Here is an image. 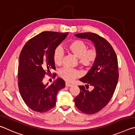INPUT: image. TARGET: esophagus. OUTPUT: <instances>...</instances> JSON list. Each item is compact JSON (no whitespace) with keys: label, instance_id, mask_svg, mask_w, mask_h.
Wrapping results in <instances>:
<instances>
[{"label":"esophagus","instance_id":"esophagus-1","mask_svg":"<svg viewBox=\"0 0 135 135\" xmlns=\"http://www.w3.org/2000/svg\"><path fill=\"white\" fill-rule=\"evenodd\" d=\"M65 85H66V86H67V87H70V86H72V84H70L69 83H68V82H66Z\"/></svg>","mask_w":135,"mask_h":135}]
</instances>
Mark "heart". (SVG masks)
<instances>
[{
	"mask_svg": "<svg viewBox=\"0 0 135 135\" xmlns=\"http://www.w3.org/2000/svg\"><path fill=\"white\" fill-rule=\"evenodd\" d=\"M68 53L72 54L78 57V63L82 67L89 69L95 65L98 59V50L97 47L88 48V44L81 40H74L68 42L66 46ZM63 53L60 47H57L53 53V60L56 66L62 64ZM81 75L79 70L64 68L59 72V76L65 81L72 82Z\"/></svg>",
	"mask_w": 135,
	"mask_h": 135,
	"instance_id": "obj_1",
	"label": "heart"
}]
</instances>
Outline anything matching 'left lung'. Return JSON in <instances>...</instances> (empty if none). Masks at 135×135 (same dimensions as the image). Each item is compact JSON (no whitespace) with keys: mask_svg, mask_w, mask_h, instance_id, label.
Wrapping results in <instances>:
<instances>
[{"mask_svg":"<svg viewBox=\"0 0 135 135\" xmlns=\"http://www.w3.org/2000/svg\"><path fill=\"white\" fill-rule=\"evenodd\" d=\"M75 35L91 40L98 50L95 65L79 79L86 84L85 86H79L80 93L75 98V105L81 112L95 114L107 105L116 88L119 76L117 56L112 45L98 34L84 32ZM89 86L93 87L91 91L88 90Z\"/></svg>","mask_w":135,"mask_h":135,"instance_id":"obj_1","label":"left lung"}]
</instances>
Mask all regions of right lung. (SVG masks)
Wrapping results in <instances>:
<instances>
[{"instance_id": "add662e5", "label": "right lung", "mask_w": 135, "mask_h": 135, "mask_svg": "<svg viewBox=\"0 0 135 135\" xmlns=\"http://www.w3.org/2000/svg\"><path fill=\"white\" fill-rule=\"evenodd\" d=\"M68 32L44 31L35 35L23 47L18 66V88L21 97L31 109L39 113L47 112L56 105L58 91L65 86L61 78L49 85L44 84L45 75H50L56 69L53 53ZM56 74H53L55 78Z\"/></svg>"}]
</instances>
